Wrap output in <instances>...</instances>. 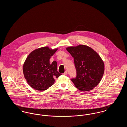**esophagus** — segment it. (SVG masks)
Segmentation results:
<instances>
[{"instance_id": "esophagus-1", "label": "esophagus", "mask_w": 127, "mask_h": 127, "mask_svg": "<svg viewBox=\"0 0 127 127\" xmlns=\"http://www.w3.org/2000/svg\"><path fill=\"white\" fill-rule=\"evenodd\" d=\"M63 74H64V75H66L67 74V71L66 70V71H65V72L63 73Z\"/></svg>"}]
</instances>
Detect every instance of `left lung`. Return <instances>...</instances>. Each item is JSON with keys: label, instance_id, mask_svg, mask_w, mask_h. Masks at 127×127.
<instances>
[{"label": "left lung", "instance_id": "obj_1", "mask_svg": "<svg viewBox=\"0 0 127 127\" xmlns=\"http://www.w3.org/2000/svg\"><path fill=\"white\" fill-rule=\"evenodd\" d=\"M74 58L77 76L71 79L80 91H90L100 81L104 72V64L93 49L83 45L66 48Z\"/></svg>", "mask_w": 127, "mask_h": 127}]
</instances>
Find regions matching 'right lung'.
<instances>
[{"mask_svg":"<svg viewBox=\"0 0 127 127\" xmlns=\"http://www.w3.org/2000/svg\"><path fill=\"white\" fill-rule=\"evenodd\" d=\"M57 49L48 47L36 49L31 52L25 61L23 73L30 87L37 91H45L54 84L55 78L62 75L57 71V63L49 60Z\"/></svg>","mask_w":127,"mask_h":127,"instance_id":"1","label":"right lung"}]
</instances>
